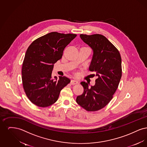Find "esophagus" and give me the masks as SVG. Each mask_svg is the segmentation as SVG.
I'll use <instances>...</instances> for the list:
<instances>
[{"mask_svg": "<svg viewBox=\"0 0 147 147\" xmlns=\"http://www.w3.org/2000/svg\"><path fill=\"white\" fill-rule=\"evenodd\" d=\"M78 81L77 80H71V84L74 85V84H78Z\"/></svg>", "mask_w": 147, "mask_h": 147, "instance_id": "obj_1", "label": "esophagus"}]
</instances>
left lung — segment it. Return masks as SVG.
Listing matches in <instances>:
<instances>
[{
	"instance_id": "obj_1",
	"label": "left lung",
	"mask_w": 147,
	"mask_h": 147,
	"mask_svg": "<svg viewBox=\"0 0 147 147\" xmlns=\"http://www.w3.org/2000/svg\"><path fill=\"white\" fill-rule=\"evenodd\" d=\"M80 37L92 49L89 70L98 78L94 86L80 83L84 92L76 101L86 111H96L109 103L118 88L122 77L121 57L118 49L103 35L81 34Z\"/></svg>"
}]
</instances>
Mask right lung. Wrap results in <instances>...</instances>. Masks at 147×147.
Returning <instances> with one entry per match:
<instances>
[{
    "instance_id": "obj_1",
    "label": "right lung",
    "mask_w": 147,
    "mask_h": 147,
    "mask_svg": "<svg viewBox=\"0 0 147 147\" xmlns=\"http://www.w3.org/2000/svg\"><path fill=\"white\" fill-rule=\"evenodd\" d=\"M76 34L52 32L36 39L27 49L22 67V81L32 103L47 107L58 100L60 92L70 83L67 77H52L54 64L62 58L65 47Z\"/></svg>"
}]
</instances>
